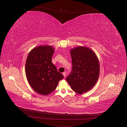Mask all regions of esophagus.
<instances>
[{"instance_id": "1", "label": "esophagus", "mask_w": 127, "mask_h": 127, "mask_svg": "<svg viewBox=\"0 0 127 127\" xmlns=\"http://www.w3.org/2000/svg\"><path fill=\"white\" fill-rule=\"evenodd\" d=\"M63 75H64V77H66V72H64L63 73Z\"/></svg>"}]
</instances>
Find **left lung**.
<instances>
[{
	"instance_id": "1",
	"label": "left lung",
	"mask_w": 127,
	"mask_h": 127,
	"mask_svg": "<svg viewBox=\"0 0 127 127\" xmlns=\"http://www.w3.org/2000/svg\"><path fill=\"white\" fill-rule=\"evenodd\" d=\"M70 55L72 67L66 80L73 91L82 94L96 83L99 74V61L94 52L86 47L73 49Z\"/></svg>"
}]
</instances>
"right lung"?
<instances>
[{"mask_svg":"<svg viewBox=\"0 0 127 127\" xmlns=\"http://www.w3.org/2000/svg\"><path fill=\"white\" fill-rule=\"evenodd\" d=\"M55 49L39 46L30 51L25 64V73L31 86L37 93L47 95L56 88L64 76L52 63Z\"/></svg>","mask_w":127,"mask_h":127,"instance_id":"obj_1","label":"right lung"}]
</instances>
